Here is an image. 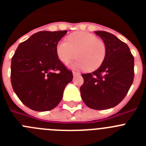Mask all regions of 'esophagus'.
Returning a JSON list of instances; mask_svg holds the SVG:
<instances>
[{"label": "esophagus", "mask_w": 146, "mask_h": 146, "mask_svg": "<svg viewBox=\"0 0 146 146\" xmlns=\"http://www.w3.org/2000/svg\"><path fill=\"white\" fill-rule=\"evenodd\" d=\"M72 74H73V75L74 76H77V75H80V73L79 72H72Z\"/></svg>", "instance_id": "obj_1"}]
</instances>
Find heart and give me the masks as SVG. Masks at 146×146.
I'll list each match as a JSON object with an SVG mask.
<instances>
[{
	"mask_svg": "<svg viewBox=\"0 0 146 146\" xmlns=\"http://www.w3.org/2000/svg\"><path fill=\"white\" fill-rule=\"evenodd\" d=\"M66 40L58 42L55 49L62 63L67 64L76 52L77 58L71 64L72 68L93 72L101 66L107 54L106 44L103 41L91 33L82 31L71 33Z\"/></svg>",
	"mask_w": 146,
	"mask_h": 146,
	"instance_id": "obj_1",
	"label": "heart"
}]
</instances>
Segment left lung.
Listing matches in <instances>:
<instances>
[{"label": "left lung", "mask_w": 146, "mask_h": 146, "mask_svg": "<svg viewBox=\"0 0 146 146\" xmlns=\"http://www.w3.org/2000/svg\"><path fill=\"white\" fill-rule=\"evenodd\" d=\"M94 33L106 44L103 64L92 73L82 74L81 97L88 108L106 110L119 104L128 93L134 80V57L128 45L106 31Z\"/></svg>", "instance_id": "left-lung-1"}]
</instances>
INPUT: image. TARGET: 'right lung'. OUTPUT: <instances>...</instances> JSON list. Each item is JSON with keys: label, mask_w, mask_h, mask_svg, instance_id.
<instances>
[{"label": "right lung", "mask_w": 146, "mask_h": 146, "mask_svg": "<svg viewBox=\"0 0 146 146\" xmlns=\"http://www.w3.org/2000/svg\"><path fill=\"white\" fill-rule=\"evenodd\" d=\"M67 31H39L19 44L11 58L13 90L25 106L35 111L51 110L61 101L73 79L56 55V46Z\"/></svg>", "instance_id": "add662e5"}]
</instances>
